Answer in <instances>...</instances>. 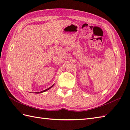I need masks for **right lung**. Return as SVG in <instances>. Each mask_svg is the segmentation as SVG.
Wrapping results in <instances>:
<instances>
[{
    "mask_svg": "<svg viewBox=\"0 0 130 130\" xmlns=\"http://www.w3.org/2000/svg\"><path fill=\"white\" fill-rule=\"evenodd\" d=\"M54 86V85H52L51 87H50V88H48V89H46V90H42V91H41V92H36V93H42V92H46V91H47V90H48V89H50V88H51V87H52Z\"/></svg>",
    "mask_w": 130,
    "mask_h": 130,
    "instance_id": "add662e5",
    "label": "right lung"
}]
</instances>
